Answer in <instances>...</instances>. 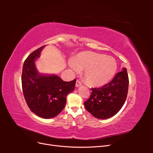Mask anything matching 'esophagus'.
I'll return each mask as SVG.
<instances>
[{"label":"esophagus","mask_w":153,"mask_h":153,"mask_svg":"<svg viewBox=\"0 0 153 153\" xmlns=\"http://www.w3.org/2000/svg\"><path fill=\"white\" fill-rule=\"evenodd\" d=\"M76 87H79V86H80V85H82V83L79 81V80H76Z\"/></svg>","instance_id":"esophagus-1"}]
</instances>
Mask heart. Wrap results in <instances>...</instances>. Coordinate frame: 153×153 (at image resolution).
Masks as SVG:
<instances>
[{
	"label": "heart",
	"mask_w": 153,
	"mask_h": 153,
	"mask_svg": "<svg viewBox=\"0 0 153 153\" xmlns=\"http://www.w3.org/2000/svg\"><path fill=\"white\" fill-rule=\"evenodd\" d=\"M71 68L75 72L84 69V76L88 84L101 86L113 78L117 70V63L112 57L87 51L73 59Z\"/></svg>",
	"instance_id": "heart-1"
}]
</instances>
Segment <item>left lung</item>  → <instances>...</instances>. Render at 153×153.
<instances>
[{
	"mask_svg": "<svg viewBox=\"0 0 153 153\" xmlns=\"http://www.w3.org/2000/svg\"><path fill=\"white\" fill-rule=\"evenodd\" d=\"M128 85L127 69L124 68L108 84L92 89L89 98L84 102L85 108L98 119H105L114 116L125 103Z\"/></svg>",
	"mask_w": 153,
	"mask_h": 153,
	"instance_id": "1",
	"label": "left lung"
}]
</instances>
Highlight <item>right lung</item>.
Instances as JSON below:
<instances>
[{"label": "right lung", "instance_id": "add662e5", "mask_svg": "<svg viewBox=\"0 0 153 153\" xmlns=\"http://www.w3.org/2000/svg\"><path fill=\"white\" fill-rule=\"evenodd\" d=\"M43 46L32 52L24 63L22 85L29 108L38 116L52 118L61 113L66 103V97L75 89L76 79L64 82L57 75H39L34 64Z\"/></svg>", "mask_w": 153, "mask_h": 153}]
</instances>
